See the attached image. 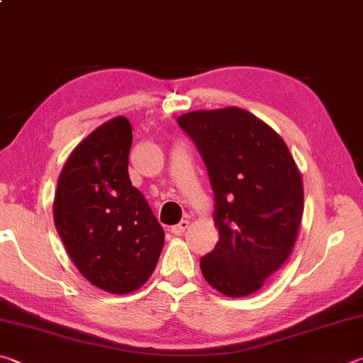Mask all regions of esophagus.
I'll use <instances>...</instances> for the list:
<instances>
[{
  "mask_svg": "<svg viewBox=\"0 0 363 363\" xmlns=\"http://www.w3.org/2000/svg\"><path fill=\"white\" fill-rule=\"evenodd\" d=\"M187 227H189V220H181L179 224L171 227V233H174V235H181V233L186 232Z\"/></svg>",
  "mask_w": 363,
  "mask_h": 363,
  "instance_id": "obj_1",
  "label": "esophagus"
}]
</instances>
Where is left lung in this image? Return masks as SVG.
Returning <instances> with one entry per match:
<instances>
[{
  "label": "left lung",
  "instance_id": "1",
  "mask_svg": "<svg viewBox=\"0 0 363 363\" xmlns=\"http://www.w3.org/2000/svg\"><path fill=\"white\" fill-rule=\"evenodd\" d=\"M206 164L219 240L200 259L205 280L242 298L290 256L304 210L301 173L277 133L238 107L177 118Z\"/></svg>",
  "mask_w": 363,
  "mask_h": 363
}]
</instances>
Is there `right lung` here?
Returning <instances> with one entry per match:
<instances>
[{
	"label": "right lung",
	"instance_id": "right-lung-1",
	"mask_svg": "<svg viewBox=\"0 0 363 363\" xmlns=\"http://www.w3.org/2000/svg\"><path fill=\"white\" fill-rule=\"evenodd\" d=\"M131 131L116 116L91 133L67 160L54 196V223L73 264L115 294L145 284L164 243L163 227L128 174Z\"/></svg>",
	"mask_w": 363,
	"mask_h": 363
}]
</instances>
